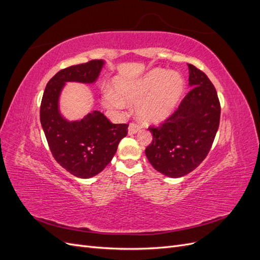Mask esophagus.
<instances>
[{
  "instance_id": "esophagus-1",
  "label": "esophagus",
  "mask_w": 260,
  "mask_h": 260,
  "mask_svg": "<svg viewBox=\"0 0 260 260\" xmlns=\"http://www.w3.org/2000/svg\"><path fill=\"white\" fill-rule=\"evenodd\" d=\"M141 129V125L137 122H131L129 124V128H128V133L129 135H135L139 130Z\"/></svg>"
}]
</instances>
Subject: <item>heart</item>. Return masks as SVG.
<instances>
[{
  "label": "heart",
  "mask_w": 260,
  "mask_h": 260,
  "mask_svg": "<svg viewBox=\"0 0 260 260\" xmlns=\"http://www.w3.org/2000/svg\"><path fill=\"white\" fill-rule=\"evenodd\" d=\"M118 96L112 92L104 95L109 107L121 108L127 102L138 103V114L147 122H160L174 113L184 90V82L178 74L157 68L137 82H119Z\"/></svg>",
  "instance_id": "1"
}]
</instances>
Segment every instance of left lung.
I'll return each instance as SVG.
<instances>
[{
  "label": "left lung",
  "mask_w": 260,
  "mask_h": 260,
  "mask_svg": "<svg viewBox=\"0 0 260 260\" xmlns=\"http://www.w3.org/2000/svg\"><path fill=\"white\" fill-rule=\"evenodd\" d=\"M193 86L180 105L158 127L151 125L153 141L145 154L152 166L170 178L190 174L206 158L220 121V102L205 73L187 64Z\"/></svg>",
  "instance_id": "obj_1"
}]
</instances>
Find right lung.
Returning <instances> with one entry per match:
<instances>
[{
	"label": "right lung",
	"instance_id": "obj_1",
	"mask_svg": "<svg viewBox=\"0 0 260 260\" xmlns=\"http://www.w3.org/2000/svg\"><path fill=\"white\" fill-rule=\"evenodd\" d=\"M104 61L93 59L61 69L48 82L40 107V121L51 153L62 168L75 177L96 176L113 159L120 140L127 136L128 123H112L99 111L81 120L68 121L58 111L59 94L67 81L92 83Z\"/></svg>",
	"mask_w": 260,
	"mask_h": 260
}]
</instances>
